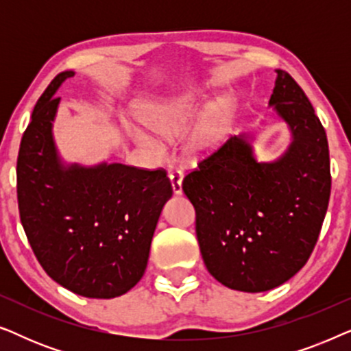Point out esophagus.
Masks as SVG:
<instances>
[{"label": "esophagus", "mask_w": 351, "mask_h": 351, "mask_svg": "<svg viewBox=\"0 0 351 351\" xmlns=\"http://www.w3.org/2000/svg\"><path fill=\"white\" fill-rule=\"evenodd\" d=\"M169 179L174 195H182V180H184V172L180 169H174L169 172Z\"/></svg>", "instance_id": "1"}]
</instances>
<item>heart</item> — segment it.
<instances>
[{
	"label": "heart",
	"mask_w": 351,
	"mask_h": 351,
	"mask_svg": "<svg viewBox=\"0 0 351 351\" xmlns=\"http://www.w3.org/2000/svg\"><path fill=\"white\" fill-rule=\"evenodd\" d=\"M199 107L191 95L162 99L153 104L145 112L147 126L161 136L176 137L186 130L198 117ZM145 128H131V134L138 145L147 148L153 155H161L162 145L156 134ZM223 138V121L217 113L206 114L193 124L184 136L186 155L199 160L217 150Z\"/></svg>",
	"instance_id": "heart-1"
}]
</instances>
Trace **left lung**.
I'll return each mask as SVG.
<instances>
[{
	"mask_svg": "<svg viewBox=\"0 0 351 351\" xmlns=\"http://www.w3.org/2000/svg\"><path fill=\"white\" fill-rule=\"evenodd\" d=\"M268 105L289 126L282 156L258 162L246 134L230 137L182 182L196 213L208 271L234 291L263 292L291 280L318 241L330 195L326 131L304 90L276 70Z\"/></svg>",
	"mask_w": 351,
	"mask_h": 351,
	"instance_id": "left-lung-1",
	"label": "left lung"
}]
</instances>
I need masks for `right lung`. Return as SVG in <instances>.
<instances>
[{"label": "right lung", "instance_id": "add662e5", "mask_svg": "<svg viewBox=\"0 0 351 351\" xmlns=\"http://www.w3.org/2000/svg\"><path fill=\"white\" fill-rule=\"evenodd\" d=\"M62 71L38 100L17 158L21 222L43 270L89 299H113L141 281L171 180L165 169L62 165L52 137Z\"/></svg>", "mask_w": 351, "mask_h": 351}]
</instances>
